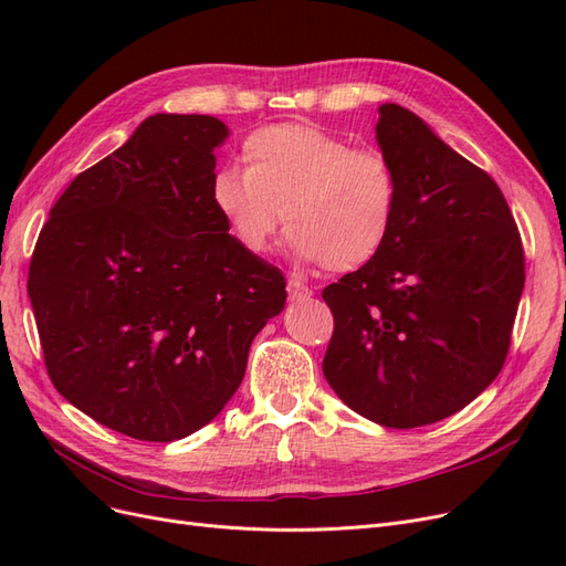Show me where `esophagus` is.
Wrapping results in <instances>:
<instances>
[{
  "label": "esophagus",
  "instance_id": "obj_1",
  "mask_svg": "<svg viewBox=\"0 0 566 566\" xmlns=\"http://www.w3.org/2000/svg\"><path fill=\"white\" fill-rule=\"evenodd\" d=\"M287 295L290 300H306L312 297V287L304 285L300 279H287Z\"/></svg>",
  "mask_w": 566,
  "mask_h": 566
}]
</instances>
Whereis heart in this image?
<instances>
[{"label":"heart","mask_w":566,"mask_h":566,"mask_svg":"<svg viewBox=\"0 0 566 566\" xmlns=\"http://www.w3.org/2000/svg\"><path fill=\"white\" fill-rule=\"evenodd\" d=\"M245 167H219L210 198L243 250L271 248L281 221L302 262L352 271L389 241L399 177L373 148L312 125H269L243 142Z\"/></svg>","instance_id":"b5f03b06"}]
</instances>
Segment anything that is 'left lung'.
I'll return each mask as SVG.
<instances>
[{
	"label": "left lung",
	"instance_id": "1",
	"mask_svg": "<svg viewBox=\"0 0 566 566\" xmlns=\"http://www.w3.org/2000/svg\"><path fill=\"white\" fill-rule=\"evenodd\" d=\"M375 136L399 177V212L380 254L323 290L335 331L323 375L358 416L410 430L449 418L501 373L524 290L507 202L397 104Z\"/></svg>",
	"mask_w": 566,
	"mask_h": 566
}]
</instances>
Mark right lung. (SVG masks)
<instances>
[{"mask_svg":"<svg viewBox=\"0 0 566 566\" xmlns=\"http://www.w3.org/2000/svg\"><path fill=\"white\" fill-rule=\"evenodd\" d=\"M227 136L210 115L146 117L71 181L32 252L51 382L132 439L175 441L214 420L285 306L283 273L238 245L212 205Z\"/></svg>","mask_w":566,"mask_h":566,"instance_id":"1","label":"right lung"}]
</instances>
